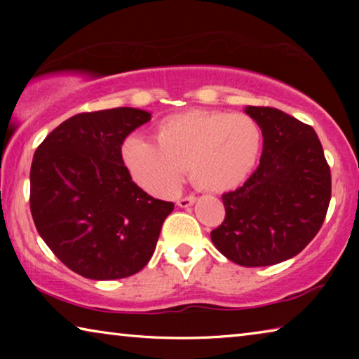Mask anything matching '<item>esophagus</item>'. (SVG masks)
Returning a JSON list of instances; mask_svg holds the SVG:
<instances>
[{
  "mask_svg": "<svg viewBox=\"0 0 359 359\" xmlns=\"http://www.w3.org/2000/svg\"><path fill=\"white\" fill-rule=\"evenodd\" d=\"M196 201V196L194 194H185V196H182L177 204L180 205V208H190V205Z\"/></svg>",
  "mask_w": 359,
  "mask_h": 359,
  "instance_id": "obj_1",
  "label": "esophagus"
}]
</instances>
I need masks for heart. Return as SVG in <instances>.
<instances>
[{
  "mask_svg": "<svg viewBox=\"0 0 359 359\" xmlns=\"http://www.w3.org/2000/svg\"><path fill=\"white\" fill-rule=\"evenodd\" d=\"M259 151L261 130L252 117L194 109L163 118L155 142L128 139L123 160L139 185L166 196L179 188L185 166L205 190L238 187L257 166Z\"/></svg>",
  "mask_w": 359,
  "mask_h": 359,
  "instance_id": "obj_1",
  "label": "heart"
}]
</instances>
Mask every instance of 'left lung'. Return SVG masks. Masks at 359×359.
<instances>
[{"label": "left lung", "instance_id": "obj_1", "mask_svg": "<svg viewBox=\"0 0 359 359\" xmlns=\"http://www.w3.org/2000/svg\"><path fill=\"white\" fill-rule=\"evenodd\" d=\"M263 133L259 165L224 193V220L210 233L224 257L245 267L296 257L325 222L331 169L317 133L276 107L245 106Z\"/></svg>", "mask_w": 359, "mask_h": 359}]
</instances>
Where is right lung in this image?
Masks as SVG:
<instances>
[{"instance_id":"add662e5","label":"right lung","mask_w":359,"mask_h":359,"mask_svg":"<svg viewBox=\"0 0 359 359\" xmlns=\"http://www.w3.org/2000/svg\"><path fill=\"white\" fill-rule=\"evenodd\" d=\"M150 114L133 107L65 120L33 156L29 209L53 255L76 274L114 280L136 274L155 252L174 203L131 179L121 145Z\"/></svg>"}]
</instances>
